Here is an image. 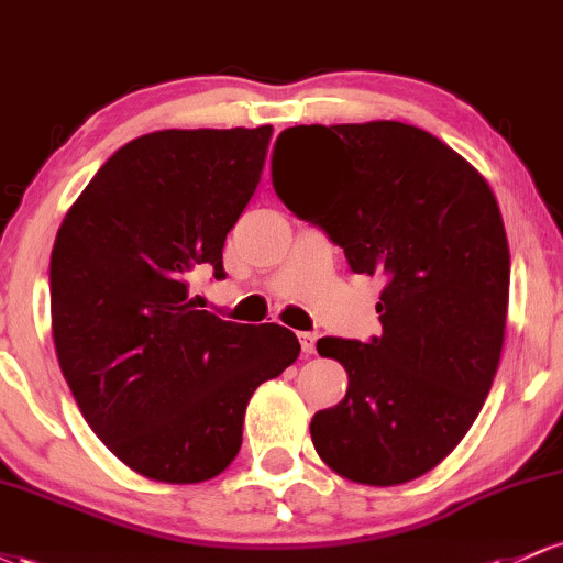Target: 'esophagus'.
Masks as SVG:
<instances>
[{
	"label": "esophagus",
	"mask_w": 563,
	"mask_h": 563,
	"mask_svg": "<svg viewBox=\"0 0 563 563\" xmlns=\"http://www.w3.org/2000/svg\"><path fill=\"white\" fill-rule=\"evenodd\" d=\"M314 341H318L314 333H299V344L303 354H314Z\"/></svg>",
	"instance_id": "esophagus-1"
}]
</instances>
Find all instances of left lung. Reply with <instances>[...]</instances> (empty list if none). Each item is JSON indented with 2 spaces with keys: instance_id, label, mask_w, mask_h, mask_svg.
Segmentation results:
<instances>
[{
  "instance_id": "obj_1",
  "label": "left lung",
  "mask_w": 563,
  "mask_h": 563,
  "mask_svg": "<svg viewBox=\"0 0 563 563\" xmlns=\"http://www.w3.org/2000/svg\"><path fill=\"white\" fill-rule=\"evenodd\" d=\"M286 141L299 167L276 156ZM273 185L344 249L352 273L384 277L378 339L318 341L349 386L314 412V450L349 482L418 479L466 437L500 365L510 254L493 190L450 145L402 121L290 126Z\"/></svg>"
}]
</instances>
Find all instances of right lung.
<instances>
[{
  "label": "right lung",
  "instance_id": "right-lung-1",
  "mask_svg": "<svg viewBox=\"0 0 563 563\" xmlns=\"http://www.w3.org/2000/svg\"><path fill=\"white\" fill-rule=\"evenodd\" d=\"M273 126L164 129L113 153L57 230V363L84 421L147 479L198 484L235 461L251 394L296 363L288 328L219 320L190 277H224L228 232Z\"/></svg>",
  "mask_w": 563,
  "mask_h": 563
}]
</instances>
